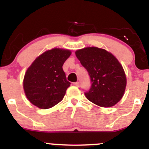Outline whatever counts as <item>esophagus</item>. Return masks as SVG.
<instances>
[{
    "mask_svg": "<svg viewBox=\"0 0 149 149\" xmlns=\"http://www.w3.org/2000/svg\"><path fill=\"white\" fill-rule=\"evenodd\" d=\"M73 85H74L75 86H76V87H79L80 83H78V82H76V83H73Z\"/></svg>",
    "mask_w": 149,
    "mask_h": 149,
    "instance_id": "esophagus-1",
    "label": "esophagus"
}]
</instances>
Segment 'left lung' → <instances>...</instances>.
<instances>
[{"instance_id":"obj_1","label":"left lung","mask_w":149,"mask_h":149,"mask_svg":"<svg viewBox=\"0 0 149 149\" xmlns=\"http://www.w3.org/2000/svg\"><path fill=\"white\" fill-rule=\"evenodd\" d=\"M76 55L88 71L91 87L85 92L92 103L111 107L121 100L126 88L123 68L111 53L96 47L78 49Z\"/></svg>"}]
</instances>
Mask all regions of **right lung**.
I'll list each match as a JSON object with an SVG mask.
<instances>
[{"label":"right lung","mask_w":149,"mask_h":149,"mask_svg":"<svg viewBox=\"0 0 149 149\" xmlns=\"http://www.w3.org/2000/svg\"><path fill=\"white\" fill-rule=\"evenodd\" d=\"M71 54L69 49L54 48L42 53L32 63L23 82L31 103L47 109L63 100L71 83L66 80L62 66Z\"/></svg>","instance_id":"add662e5"}]
</instances>
